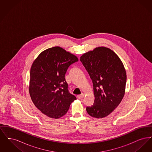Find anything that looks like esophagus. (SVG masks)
<instances>
[{"label":"esophagus","mask_w":152,"mask_h":152,"mask_svg":"<svg viewBox=\"0 0 152 152\" xmlns=\"http://www.w3.org/2000/svg\"><path fill=\"white\" fill-rule=\"evenodd\" d=\"M84 97V94H79V95H77V97L78 98V99H82V98H83Z\"/></svg>","instance_id":"esophagus-1"}]
</instances>
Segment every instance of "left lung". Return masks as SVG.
<instances>
[{
    "label": "left lung",
    "mask_w": 152,
    "mask_h": 152,
    "mask_svg": "<svg viewBox=\"0 0 152 152\" xmlns=\"http://www.w3.org/2000/svg\"><path fill=\"white\" fill-rule=\"evenodd\" d=\"M80 60L93 83L94 103L87 107V113L97 118L107 117L125 94L126 73L123 62L114 51L105 47L87 52Z\"/></svg>",
    "instance_id": "1"
}]
</instances>
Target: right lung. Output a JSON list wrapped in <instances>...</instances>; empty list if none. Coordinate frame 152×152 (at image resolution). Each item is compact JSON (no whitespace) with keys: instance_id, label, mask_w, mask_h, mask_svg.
<instances>
[{"instance_id":"add662e5","label":"right lung","mask_w":152,"mask_h":152,"mask_svg":"<svg viewBox=\"0 0 152 152\" xmlns=\"http://www.w3.org/2000/svg\"><path fill=\"white\" fill-rule=\"evenodd\" d=\"M78 58L60 47L41 52L30 71L29 92L37 108L45 115L59 118L68 112L76 97L68 90L65 75Z\"/></svg>"}]
</instances>
